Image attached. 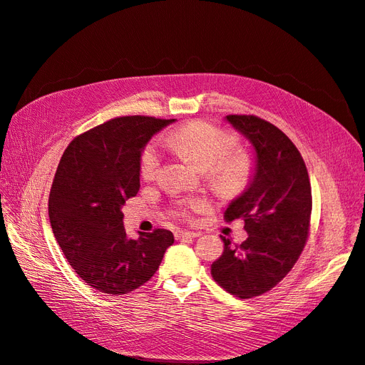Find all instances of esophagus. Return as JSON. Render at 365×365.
Listing matches in <instances>:
<instances>
[{
  "label": "esophagus",
  "mask_w": 365,
  "mask_h": 365,
  "mask_svg": "<svg viewBox=\"0 0 365 365\" xmlns=\"http://www.w3.org/2000/svg\"><path fill=\"white\" fill-rule=\"evenodd\" d=\"M175 240H186V238H197L200 233L196 232H185V230H177L175 233Z\"/></svg>",
  "instance_id": "esophagus-1"
}]
</instances>
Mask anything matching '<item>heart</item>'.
<instances>
[{
    "instance_id": "1",
    "label": "heart",
    "mask_w": 365,
    "mask_h": 365,
    "mask_svg": "<svg viewBox=\"0 0 365 365\" xmlns=\"http://www.w3.org/2000/svg\"><path fill=\"white\" fill-rule=\"evenodd\" d=\"M171 146L192 160L203 171L208 182L222 194H236L249 185L255 160L247 149L235 148L236 135L205 121H191L169 133ZM162 165V150L155 141L148 143L140 155V174L150 179ZM205 208V200L186 197L177 202L175 215L191 219L194 213Z\"/></svg>"
}]
</instances>
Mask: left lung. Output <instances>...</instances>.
I'll return each mask as SVG.
<instances>
[{
	"label": "left lung",
	"instance_id": "1",
	"mask_svg": "<svg viewBox=\"0 0 365 365\" xmlns=\"http://www.w3.org/2000/svg\"><path fill=\"white\" fill-rule=\"evenodd\" d=\"M227 121L255 149L253 179L224 213L227 222L242 219L247 240L224 241L211 264L215 282L228 294L252 299L275 287L291 272L308 241L312 196L307 165L286 135L255 115H228Z\"/></svg>",
	"mask_w": 365,
	"mask_h": 365
}]
</instances>
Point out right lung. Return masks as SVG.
Listing matches in <instances>:
<instances>
[{"mask_svg": "<svg viewBox=\"0 0 365 365\" xmlns=\"http://www.w3.org/2000/svg\"><path fill=\"white\" fill-rule=\"evenodd\" d=\"M174 120L121 116L76 137L51 186L53 233L74 272L99 292L123 295L154 277L174 235L165 228L125 235L121 207L140 190V155Z\"/></svg>", "mask_w": 365, "mask_h": 365, "instance_id": "add662e5", "label": "right lung"}]
</instances>
